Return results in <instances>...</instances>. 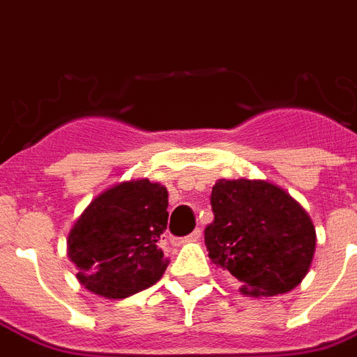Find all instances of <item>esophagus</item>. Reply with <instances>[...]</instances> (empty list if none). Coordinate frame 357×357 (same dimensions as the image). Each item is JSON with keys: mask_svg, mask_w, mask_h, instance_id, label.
Wrapping results in <instances>:
<instances>
[{"mask_svg": "<svg viewBox=\"0 0 357 357\" xmlns=\"http://www.w3.org/2000/svg\"><path fill=\"white\" fill-rule=\"evenodd\" d=\"M200 235H202V231L198 228H196L195 231H192V234L187 235V237H185V238H181L179 243H192V241H198V238H200Z\"/></svg>", "mask_w": 357, "mask_h": 357, "instance_id": "1", "label": "esophagus"}]
</instances>
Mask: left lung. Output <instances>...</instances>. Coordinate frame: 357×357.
Here are the masks:
<instances>
[{
	"mask_svg": "<svg viewBox=\"0 0 357 357\" xmlns=\"http://www.w3.org/2000/svg\"><path fill=\"white\" fill-rule=\"evenodd\" d=\"M215 215L204 231L209 257L243 283L244 294L274 296L298 285L315 254V228L283 189L261 179H218Z\"/></svg>",
	"mask_w": 357,
	"mask_h": 357,
	"instance_id": "obj_1",
	"label": "left lung"
}]
</instances>
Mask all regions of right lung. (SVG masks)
<instances>
[{
	"mask_svg": "<svg viewBox=\"0 0 357 357\" xmlns=\"http://www.w3.org/2000/svg\"><path fill=\"white\" fill-rule=\"evenodd\" d=\"M168 192L148 179L123 181L94 198L68 235L77 280L103 298H128L159 282L168 266L159 241Z\"/></svg>",
	"mask_w": 357,
	"mask_h": 357,
	"instance_id": "1",
	"label": "right lung"
}]
</instances>
